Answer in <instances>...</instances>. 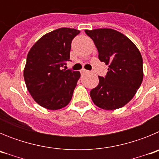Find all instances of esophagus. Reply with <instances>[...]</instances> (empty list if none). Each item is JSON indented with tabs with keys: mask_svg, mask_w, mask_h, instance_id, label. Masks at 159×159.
<instances>
[{
	"mask_svg": "<svg viewBox=\"0 0 159 159\" xmlns=\"http://www.w3.org/2000/svg\"><path fill=\"white\" fill-rule=\"evenodd\" d=\"M89 72H90L89 71H88V70H85V69H82L80 71V73L82 74V75L83 74H86V73H89Z\"/></svg>",
	"mask_w": 159,
	"mask_h": 159,
	"instance_id": "obj_1",
	"label": "esophagus"
}]
</instances>
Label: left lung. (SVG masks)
<instances>
[{
	"label": "left lung",
	"instance_id": "left-lung-1",
	"mask_svg": "<svg viewBox=\"0 0 159 159\" xmlns=\"http://www.w3.org/2000/svg\"><path fill=\"white\" fill-rule=\"evenodd\" d=\"M99 52L100 61L108 65L106 77L91 90L93 102L103 110H116L128 103L143 80V58L127 36L112 29L85 30Z\"/></svg>",
	"mask_w": 159,
	"mask_h": 159
}]
</instances>
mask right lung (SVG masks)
I'll list each match as a JSON object with an SVG mask.
<instances>
[{"instance_id": "right-lung-1", "label": "right lung", "mask_w": 159, "mask_h": 159, "mask_svg": "<svg viewBox=\"0 0 159 159\" xmlns=\"http://www.w3.org/2000/svg\"><path fill=\"white\" fill-rule=\"evenodd\" d=\"M80 32L69 28L48 32L28 53L25 84L32 99L46 109L59 110L71 101L80 73L60 67L69 60L71 40Z\"/></svg>"}]
</instances>
